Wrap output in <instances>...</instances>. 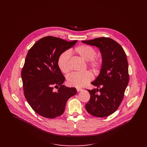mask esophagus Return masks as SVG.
Segmentation results:
<instances>
[{
	"label": "esophagus",
	"mask_w": 147,
	"mask_h": 147,
	"mask_svg": "<svg viewBox=\"0 0 147 147\" xmlns=\"http://www.w3.org/2000/svg\"><path fill=\"white\" fill-rule=\"evenodd\" d=\"M82 88H77V92H80V91H82Z\"/></svg>",
	"instance_id": "1"
}]
</instances>
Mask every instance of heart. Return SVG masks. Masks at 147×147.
Masks as SVG:
<instances>
[{"mask_svg":"<svg viewBox=\"0 0 147 147\" xmlns=\"http://www.w3.org/2000/svg\"><path fill=\"white\" fill-rule=\"evenodd\" d=\"M74 52L82 60L88 61V66L94 73H97L100 70L102 60L100 57L95 56L96 52L94 48L87 45H80L74 49ZM69 59L70 53L67 51L61 53L57 59V66L59 70L65 74H68L70 70ZM92 78V75L90 71L72 73L67 78V82L70 86L80 87L90 81Z\"/></svg>","mask_w":147,"mask_h":147,"instance_id":"b5f03b06","label":"heart"}]
</instances>
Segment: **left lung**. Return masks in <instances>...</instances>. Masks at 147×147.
I'll return each mask as SVG.
<instances>
[{"mask_svg":"<svg viewBox=\"0 0 147 147\" xmlns=\"http://www.w3.org/2000/svg\"><path fill=\"white\" fill-rule=\"evenodd\" d=\"M81 42L98 48L102 60L100 73L91 82L96 88L88 90L91 96L86 109L95 117L108 116L120 106L128 85L126 55L121 46L109 38L101 37Z\"/></svg>","mask_w":147,"mask_h":147,"instance_id":"1","label":"left lung"}]
</instances>
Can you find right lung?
Returning <instances> with one entry per match:
<instances>
[{
	"label": "right lung",
	"mask_w": 147,
	"mask_h": 147,
	"mask_svg": "<svg viewBox=\"0 0 147 147\" xmlns=\"http://www.w3.org/2000/svg\"><path fill=\"white\" fill-rule=\"evenodd\" d=\"M77 42L45 36L35 43L27 55L22 71L24 94L32 109L42 116L53 119L61 115L67 100L77 93L76 88L63 85L65 78L57 66L59 55Z\"/></svg>",
	"instance_id": "add662e5"
}]
</instances>
